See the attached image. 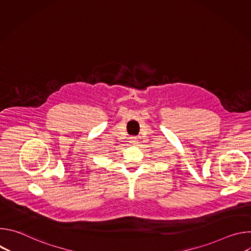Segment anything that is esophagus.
<instances>
[{"mask_svg": "<svg viewBox=\"0 0 251 251\" xmlns=\"http://www.w3.org/2000/svg\"><path fill=\"white\" fill-rule=\"evenodd\" d=\"M137 141H138V139L136 138V137H131L130 138V143H131V144H136V143H137Z\"/></svg>", "mask_w": 251, "mask_h": 251, "instance_id": "1", "label": "esophagus"}]
</instances>
